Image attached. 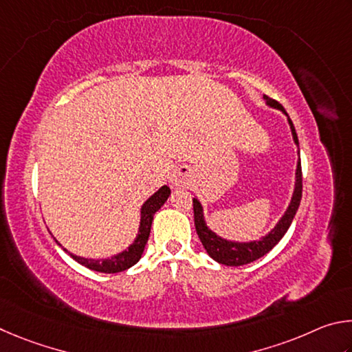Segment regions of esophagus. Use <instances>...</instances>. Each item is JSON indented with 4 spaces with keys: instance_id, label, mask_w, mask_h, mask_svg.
Returning a JSON list of instances; mask_svg holds the SVG:
<instances>
[{
    "instance_id": "obj_1",
    "label": "esophagus",
    "mask_w": 352,
    "mask_h": 352,
    "mask_svg": "<svg viewBox=\"0 0 352 352\" xmlns=\"http://www.w3.org/2000/svg\"><path fill=\"white\" fill-rule=\"evenodd\" d=\"M190 181H192V173L187 168V166H181L179 170L175 171V175L171 176V186L173 187H187Z\"/></svg>"
}]
</instances>
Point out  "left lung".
<instances>
[{
	"label": "left lung",
	"mask_w": 352,
	"mask_h": 352,
	"mask_svg": "<svg viewBox=\"0 0 352 352\" xmlns=\"http://www.w3.org/2000/svg\"><path fill=\"white\" fill-rule=\"evenodd\" d=\"M266 98L267 104L274 108L281 109L283 113L287 116L285 108L281 107V103H278L274 98H270L267 96H264ZM289 125H291L292 129V135L295 144L298 145V138L297 133H295L294 123L289 119ZM301 192H303V177H301V162L297 165V182H295V190H294V196L291 204H289L287 210L285 213V217L280 219V223L275 226V229L269 233V235L264 236L260 241H254V243H232V241H226V239L219 238L218 235H214L212 230H208V227L204 223V218H202V207L199 204L198 199H193V212H195V227H196V233L201 239L202 245L207 250V254L210 255L214 261H218L221 264H226V266H243V264H249L252 261L258 260L267 254V252L272 250L276 244L280 243V239L285 236V233L287 232L289 226L292 224V219L295 217V213L298 210L300 201H301Z\"/></svg>",
	"instance_id": "left-lung-1"
}]
</instances>
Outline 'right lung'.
Masks as SVG:
<instances>
[{"label":"right lung","mask_w":352,"mask_h":352,"mask_svg":"<svg viewBox=\"0 0 352 352\" xmlns=\"http://www.w3.org/2000/svg\"><path fill=\"white\" fill-rule=\"evenodd\" d=\"M170 193H171L170 188L166 186L160 187L157 192L154 193L144 206H142L139 235H138V238H135V241L129 245L128 250H123L122 254L109 258V260H88V258H82L77 255H71V256L77 263L82 264V266L88 267L91 270H96V272H103V274H117V272H122V270H126L131 266H134V264L140 260L142 254H144L145 244L148 241V236H150L154 213H156L159 208L164 206V202L168 199ZM55 243L60 245L57 239H55Z\"/></svg>","instance_id":"1"}]
</instances>
